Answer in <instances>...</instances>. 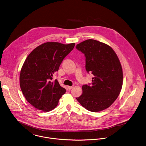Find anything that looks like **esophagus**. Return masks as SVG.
Returning a JSON list of instances; mask_svg holds the SVG:
<instances>
[{
	"instance_id": "esophagus-1",
	"label": "esophagus",
	"mask_w": 146,
	"mask_h": 146,
	"mask_svg": "<svg viewBox=\"0 0 146 146\" xmlns=\"http://www.w3.org/2000/svg\"><path fill=\"white\" fill-rule=\"evenodd\" d=\"M73 88V86H68V88L69 90H70V89H72Z\"/></svg>"
}]
</instances>
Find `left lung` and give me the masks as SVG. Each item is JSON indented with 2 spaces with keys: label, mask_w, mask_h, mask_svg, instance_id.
Masks as SVG:
<instances>
[{
  "label": "left lung",
  "mask_w": 146,
  "mask_h": 146,
  "mask_svg": "<svg viewBox=\"0 0 146 146\" xmlns=\"http://www.w3.org/2000/svg\"><path fill=\"white\" fill-rule=\"evenodd\" d=\"M76 48L85 54L86 70L94 76L91 85H83L82 94L76 99L89 111H103L116 100L122 88L123 72L119 58L110 46L94 39L78 44Z\"/></svg>",
  "instance_id": "obj_1"
}]
</instances>
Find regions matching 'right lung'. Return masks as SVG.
Listing matches in <instances>:
<instances>
[{"label": "right lung", "instance_id": "add662e5", "mask_svg": "<svg viewBox=\"0 0 146 146\" xmlns=\"http://www.w3.org/2000/svg\"><path fill=\"white\" fill-rule=\"evenodd\" d=\"M74 46V43L46 42L34 49L26 58L20 72V85L27 100L35 108L49 112L58 106L66 90L57 80H51Z\"/></svg>", "mask_w": 146, "mask_h": 146}]
</instances>
